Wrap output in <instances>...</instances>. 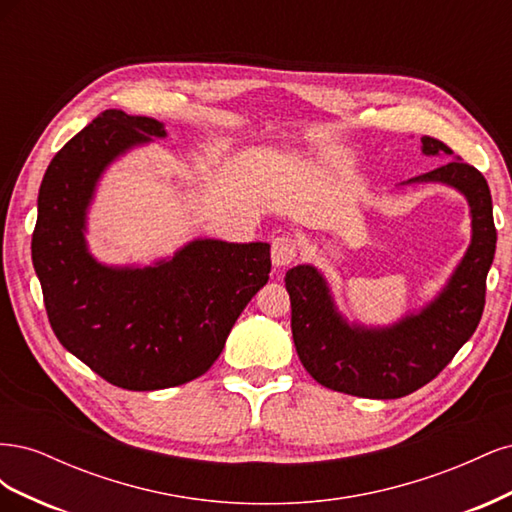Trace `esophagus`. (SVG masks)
<instances>
[{"instance_id": "1", "label": "esophagus", "mask_w": 512, "mask_h": 512, "mask_svg": "<svg viewBox=\"0 0 512 512\" xmlns=\"http://www.w3.org/2000/svg\"><path fill=\"white\" fill-rule=\"evenodd\" d=\"M299 252V241L292 235H282L273 241L271 247V260L275 267H288L290 262L297 258Z\"/></svg>"}]
</instances>
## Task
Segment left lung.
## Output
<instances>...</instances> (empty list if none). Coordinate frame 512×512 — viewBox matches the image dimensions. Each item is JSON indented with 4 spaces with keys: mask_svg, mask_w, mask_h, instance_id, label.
Returning a JSON list of instances; mask_svg holds the SVG:
<instances>
[{
    "mask_svg": "<svg viewBox=\"0 0 512 512\" xmlns=\"http://www.w3.org/2000/svg\"><path fill=\"white\" fill-rule=\"evenodd\" d=\"M425 156H453L438 138L423 136ZM410 183H442L466 196L472 241L438 297L391 327L348 322L333 301L324 275L312 265L286 273L292 307V339L307 374L331 391L367 399L414 393L453 361L476 331L485 309L487 273L495 254L491 192L485 177L466 162L451 160Z\"/></svg>",
    "mask_w": 512,
    "mask_h": 512,
    "instance_id": "8db88e82",
    "label": "left lung"
}]
</instances>
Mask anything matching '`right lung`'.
Segmentation results:
<instances>
[{
    "label": "right lung",
    "mask_w": 512,
    "mask_h": 512,
    "mask_svg": "<svg viewBox=\"0 0 512 512\" xmlns=\"http://www.w3.org/2000/svg\"><path fill=\"white\" fill-rule=\"evenodd\" d=\"M164 123L104 111L57 151L38 194L32 260L59 344L106 382L158 391L218 359L245 305L269 282V243L196 239L151 267L89 254L87 211L104 170Z\"/></svg>",
    "instance_id": "obj_1"
}]
</instances>
